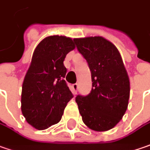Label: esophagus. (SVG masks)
Wrapping results in <instances>:
<instances>
[{
	"mask_svg": "<svg viewBox=\"0 0 150 150\" xmlns=\"http://www.w3.org/2000/svg\"><path fill=\"white\" fill-rule=\"evenodd\" d=\"M72 90H73V92L75 94L77 92V90H78V85L77 84H74L72 86Z\"/></svg>",
	"mask_w": 150,
	"mask_h": 150,
	"instance_id": "34e87169",
	"label": "esophagus"
}]
</instances>
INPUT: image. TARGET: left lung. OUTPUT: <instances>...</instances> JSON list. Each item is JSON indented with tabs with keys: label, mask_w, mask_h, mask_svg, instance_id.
<instances>
[{
	"label": "left lung",
	"mask_w": 150,
	"mask_h": 150,
	"mask_svg": "<svg viewBox=\"0 0 150 150\" xmlns=\"http://www.w3.org/2000/svg\"><path fill=\"white\" fill-rule=\"evenodd\" d=\"M74 41L91 72V93L75 98L82 121L91 130L108 131L120 122L128 106L130 81L122 56L113 43L103 37Z\"/></svg>",
	"instance_id": "8db88e82"
}]
</instances>
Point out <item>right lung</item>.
I'll return each mask as SVG.
<instances>
[{"label":"right lung","instance_id":"obj_1","mask_svg":"<svg viewBox=\"0 0 150 150\" xmlns=\"http://www.w3.org/2000/svg\"><path fill=\"white\" fill-rule=\"evenodd\" d=\"M75 49L71 38L46 37L33 51L24 77L21 109L26 121L38 130H44L61 120L73 95L64 80L66 54Z\"/></svg>","mask_w":150,"mask_h":150}]
</instances>
